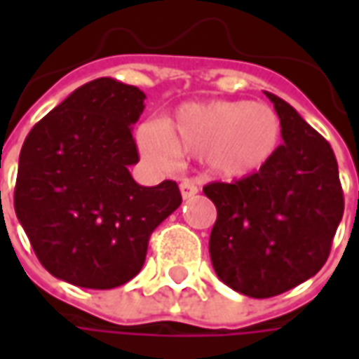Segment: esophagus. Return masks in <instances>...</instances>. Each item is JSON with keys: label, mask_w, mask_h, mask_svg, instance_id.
Listing matches in <instances>:
<instances>
[{"label": "esophagus", "mask_w": 359, "mask_h": 359, "mask_svg": "<svg viewBox=\"0 0 359 359\" xmlns=\"http://www.w3.org/2000/svg\"><path fill=\"white\" fill-rule=\"evenodd\" d=\"M180 194H182V200H190L192 196L198 194V187H196L194 180L184 179L180 182Z\"/></svg>", "instance_id": "esophagus-1"}]
</instances>
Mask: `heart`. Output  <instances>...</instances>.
<instances>
[{"instance_id":"b5f03b06","label":"heart","mask_w":359,"mask_h":359,"mask_svg":"<svg viewBox=\"0 0 359 359\" xmlns=\"http://www.w3.org/2000/svg\"><path fill=\"white\" fill-rule=\"evenodd\" d=\"M142 156L169 163L172 156L202 157L213 175L244 179L262 171L280 142V123L269 105L242 100L182 103L157 130L142 128Z\"/></svg>"}]
</instances>
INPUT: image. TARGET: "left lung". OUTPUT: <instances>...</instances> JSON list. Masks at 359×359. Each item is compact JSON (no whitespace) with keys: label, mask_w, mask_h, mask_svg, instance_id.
<instances>
[{"label":"left lung","mask_w":359,"mask_h":359,"mask_svg":"<svg viewBox=\"0 0 359 359\" xmlns=\"http://www.w3.org/2000/svg\"><path fill=\"white\" fill-rule=\"evenodd\" d=\"M280 118L283 144L262 171L211 182L217 208L210 256L217 277L250 298L277 296L321 269L344 198L332 148L290 103L265 92Z\"/></svg>","instance_id":"1"}]
</instances>
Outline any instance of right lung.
Wrapping results in <instances>:
<instances>
[{
	"mask_svg": "<svg viewBox=\"0 0 359 359\" xmlns=\"http://www.w3.org/2000/svg\"><path fill=\"white\" fill-rule=\"evenodd\" d=\"M146 94L109 76L82 84L28 133L15 213L40 264L82 288H115L140 273L148 238L182 202L163 180L142 187L133 125Z\"/></svg>",
	"mask_w": 359,
	"mask_h": 359,
	"instance_id": "add662e5",
	"label": "right lung"
}]
</instances>
